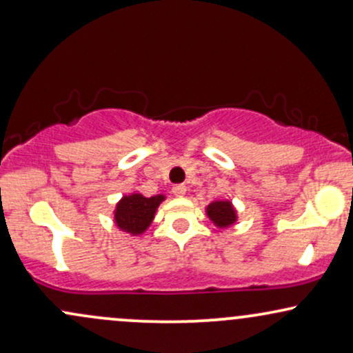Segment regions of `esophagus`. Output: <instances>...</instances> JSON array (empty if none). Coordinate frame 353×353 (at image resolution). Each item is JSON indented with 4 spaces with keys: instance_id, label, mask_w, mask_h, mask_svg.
Segmentation results:
<instances>
[{
    "instance_id": "1",
    "label": "esophagus",
    "mask_w": 353,
    "mask_h": 353,
    "mask_svg": "<svg viewBox=\"0 0 353 353\" xmlns=\"http://www.w3.org/2000/svg\"><path fill=\"white\" fill-rule=\"evenodd\" d=\"M185 192H188V188H185L184 184H177L172 188V194L176 197H184Z\"/></svg>"
}]
</instances>
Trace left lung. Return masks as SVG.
<instances>
[{
    "mask_svg": "<svg viewBox=\"0 0 353 353\" xmlns=\"http://www.w3.org/2000/svg\"><path fill=\"white\" fill-rule=\"evenodd\" d=\"M205 214L219 229H228L236 224L237 210L230 201H214L205 208Z\"/></svg>",
    "mask_w": 353,
    "mask_h": 353,
    "instance_id": "obj_1",
    "label": "left lung"
}]
</instances>
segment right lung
I'll return each instance as SVG.
<instances>
[{"mask_svg": "<svg viewBox=\"0 0 353 353\" xmlns=\"http://www.w3.org/2000/svg\"><path fill=\"white\" fill-rule=\"evenodd\" d=\"M165 199L163 194L152 197H144L141 192H132L123 196V199L116 204L114 224L123 232L131 236H141L151 225L156 210Z\"/></svg>", "mask_w": 353, "mask_h": 353, "instance_id": "obj_1", "label": "right lung"}]
</instances>
